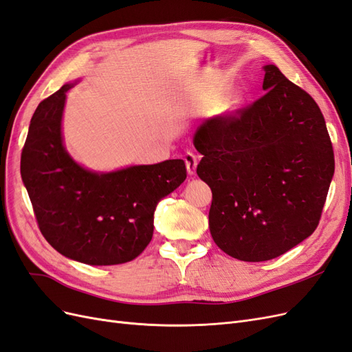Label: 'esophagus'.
Returning <instances> with one entry per match:
<instances>
[{
	"label": "esophagus",
	"instance_id": "obj_1",
	"mask_svg": "<svg viewBox=\"0 0 352 352\" xmlns=\"http://www.w3.org/2000/svg\"><path fill=\"white\" fill-rule=\"evenodd\" d=\"M184 160H185V163H186L188 173H189V175H194L195 170H197V164H198L197 155H195L192 151H190V150H188V151L184 154Z\"/></svg>",
	"mask_w": 352,
	"mask_h": 352
}]
</instances>
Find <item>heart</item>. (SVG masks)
Masks as SVG:
<instances>
[{
    "instance_id": "heart-1",
    "label": "heart",
    "mask_w": 352,
    "mask_h": 352,
    "mask_svg": "<svg viewBox=\"0 0 352 352\" xmlns=\"http://www.w3.org/2000/svg\"><path fill=\"white\" fill-rule=\"evenodd\" d=\"M238 102H239V98L236 97V95H235V97L229 98V101H228V110H230V109H233V107H236Z\"/></svg>"
}]
</instances>
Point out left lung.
<instances>
[{
	"label": "left lung",
	"instance_id": "1",
	"mask_svg": "<svg viewBox=\"0 0 352 352\" xmlns=\"http://www.w3.org/2000/svg\"><path fill=\"white\" fill-rule=\"evenodd\" d=\"M265 94L212 117L194 136L211 188L208 226L217 247L241 261L279 257L316 230L335 173L333 148L317 102L273 65Z\"/></svg>",
	"mask_w": 352,
	"mask_h": 352
}]
</instances>
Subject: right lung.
<instances>
[{
  "label": "right lung",
  "mask_w": 352,
  "mask_h": 352,
  "mask_svg": "<svg viewBox=\"0 0 352 352\" xmlns=\"http://www.w3.org/2000/svg\"><path fill=\"white\" fill-rule=\"evenodd\" d=\"M72 83L32 116L20 172L42 235L67 258L91 265L132 261L151 242L154 210L186 179L184 160L95 173L65 150L61 117Z\"/></svg>",
  "instance_id": "1"
}]
</instances>
